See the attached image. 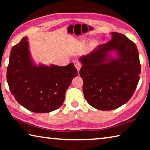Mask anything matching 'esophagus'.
<instances>
[{"label":"esophagus","mask_w":150,"mask_h":150,"mask_svg":"<svg viewBox=\"0 0 150 150\" xmlns=\"http://www.w3.org/2000/svg\"><path fill=\"white\" fill-rule=\"evenodd\" d=\"M74 65H75V67H76V69H77L78 71H79V70H80L81 67V63H80L79 62V61H77V60H75V62H74Z\"/></svg>","instance_id":"esophagus-1"}]
</instances>
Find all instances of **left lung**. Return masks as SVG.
<instances>
[{"label":"left lung","mask_w":150,"mask_h":150,"mask_svg":"<svg viewBox=\"0 0 150 150\" xmlns=\"http://www.w3.org/2000/svg\"><path fill=\"white\" fill-rule=\"evenodd\" d=\"M110 35V42L98 45L79 59L82 64L79 74L85 99L100 110H114L128 102L141 72L136 44L120 33Z\"/></svg>","instance_id":"8db88e82"}]
</instances>
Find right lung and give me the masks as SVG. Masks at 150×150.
Instances as JSON below:
<instances>
[{
	"instance_id": "obj_1",
	"label": "right lung",
	"mask_w": 150,
	"mask_h": 150,
	"mask_svg": "<svg viewBox=\"0 0 150 150\" xmlns=\"http://www.w3.org/2000/svg\"><path fill=\"white\" fill-rule=\"evenodd\" d=\"M77 75L73 63L63 67L35 64L25 36L11 50L6 79L20 105L33 112L45 113L63 105L66 91Z\"/></svg>"
}]
</instances>
